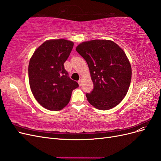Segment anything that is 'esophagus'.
I'll use <instances>...</instances> for the list:
<instances>
[{
    "instance_id": "esophagus-1",
    "label": "esophagus",
    "mask_w": 161,
    "mask_h": 161,
    "mask_svg": "<svg viewBox=\"0 0 161 161\" xmlns=\"http://www.w3.org/2000/svg\"><path fill=\"white\" fill-rule=\"evenodd\" d=\"M78 82H79V86H82V79H80Z\"/></svg>"
}]
</instances>
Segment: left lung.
I'll return each instance as SVG.
<instances>
[{
	"label": "left lung",
	"instance_id": "1",
	"mask_svg": "<svg viewBox=\"0 0 161 161\" xmlns=\"http://www.w3.org/2000/svg\"><path fill=\"white\" fill-rule=\"evenodd\" d=\"M76 52L88 64L94 88L86 93L89 103L99 110L114 108L123 100L128 91L131 67L124 51L108 40L84 42Z\"/></svg>",
	"mask_w": 161,
	"mask_h": 161
}]
</instances>
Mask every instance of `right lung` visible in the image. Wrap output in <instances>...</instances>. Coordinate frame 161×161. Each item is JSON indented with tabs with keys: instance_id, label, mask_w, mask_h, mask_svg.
I'll return each instance as SVG.
<instances>
[{
	"instance_id": "add662e5",
	"label": "right lung",
	"mask_w": 161,
	"mask_h": 161,
	"mask_svg": "<svg viewBox=\"0 0 161 161\" xmlns=\"http://www.w3.org/2000/svg\"><path fill=\"white\" fill-rule=\"evenodd\" d=\"M74 43L64 39L43 42L33 53L29 63L30 89L36 101L43 108L59 111L69 104L72 92L79 86L68 76L64 63Z\"/></svg>"
}]
</instances>
